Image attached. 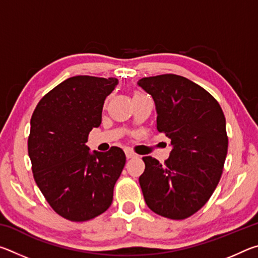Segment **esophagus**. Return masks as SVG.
<instances>
[{"label":"esophagus","mask_w":258,"mask_h":258,"mask_svg":"<svg viewBox=\"0 0 258 258\" xmlns=\"http://www.w3.org/2000/svg\"><path fill=\"white\" fill-rule=\"evenodd\" d=\"M125 155H126V158H127V159L135 158V157H137V155H135L134 152L131 151V150H126V151H125Z\"/></svg>","instance_id":"34e87169"}]
</instances>
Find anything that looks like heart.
<instances>
[{
  "label": "heart",
  "instance_id": "b5f03b06",
  "mask_svg": "<svg viewBox=\"0 0 258 258\" xmlns=\"http://www.w3.org/2000/svg\"><path fill=\"white\" fill-rule=\"evenodd\" d=\"M135 95H141V94H139V93H137V94H135ZM135 95H134V97H135Z\"/></svg>",
  "mask_w": 258,
  "mask_h": 258
}]
</instances>
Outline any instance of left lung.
<instances>
[{"label": "left lung", "mask_w": 258, "mask_h": 258, "mask_svg": "<svg viewBox=\"0 0 258 258\" xmlns=\"http://www.w3.org/2000/svg\"><path fill=\"white\" fill-rule=\"evenodd\" d=\"M138 84L154 99L157 130L173 146L164 164L142 158L143 197L158 215L184 220L208 202L223 173L229 143L223 110L211 93L183 76L164 74Z\"/></svg>", "instance_id": "8db88e82"}]
</instances>
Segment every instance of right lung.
<instances>
[{
  "mask_svg": "<svg viewBox=\"0 0 258 258\" xmlns=\"http://www.w3.org/2000/svg\"><path fill=\"white\" fill-rule=\"evenodd\" d=\"M117 84L113 77H71L46 93L32 115L28 155L34 180L66 220H92L112 203L126 163L124 151L111 147L90 154L85 143L91 130L101 124L104 100Z\"/></svg>",
  "mask_w": 258,
  "mask_h": 258,
  "instance_id": "add662e5",
  "label": "right lung"
}]
</instances>
